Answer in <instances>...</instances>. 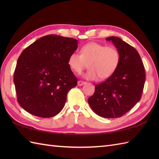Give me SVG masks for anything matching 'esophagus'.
Wrapping results in <instances>:
<instances>
[{
	"instance_id": "esophagus-1",
	"label": "esophagus",
	"mask_w": 159,
	"mask_h": 159,
	"mask_svg": "<svg viewBox=\"0 0 159 159\" xmlns=\"http://www.w3.org/2000/svg\"><path fill=\"white\" fill-rule=\"evenodd\" d=\"M85 83H86V82H85V81H83V80H79V81H78V85L81 86V85H85Z\"/></svg>"
}]
</instances>
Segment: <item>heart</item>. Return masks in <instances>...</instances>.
I'll use <instances>...</instances> for the list:
<instances>
[{"label": "heart", "mask_w": 159, "mask_h": 159, "mask_svg": "<svg viewBox=\"0 0 159 159\" xmlns=\"http://www.w3.org/2000/svg\"><path fill=\"white\" fill-rule=\"evenodd\" d=\"M120 61V54L114 46L92 42L80 48V54L72 52L68 58V64L74 72L80 73L88 63L89 70L85 74L87 79H107L116 72Z\"/></svg>", "instance_id": "heart-1"}]
</instances>
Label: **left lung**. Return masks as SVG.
Here are the masks:
<instances>
[{
  "label": "left lung",
  "mask_w": 159,
  "mask_h": 159,
  "mask_svg": "<svg viewBox=\"0 0 159 159\" xmlns=\"http://www.w3.org/2000/svg\"><path fill=\"white\" fill-rule=\"evenodd\" d=\"M120 54L116 72L105 81L97 84L93 95L88 98L92 110L106 118L120 117L141 99L146 74L137 50L117 37H109Z\"/></svg>",
  "instance_id": "1"
}]
</instances>
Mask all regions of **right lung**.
Masks as SVG:
<instances>
[{
    "label": "right lung",
    "mask_w": 159,
    "mask_h": 159,
    "mask_svg": "<svg viewBox=\"0 0 159 159\" xmlns=\"http://www.w3.org/2000/svg\"><path fill=\"white\" fill-rule=\"evenodd\" d=\"M78 48L75 39L48 35L39 38L20 55L13 76L20 105L33 116L51 117L65 105L67 94L78 79L68 64Z\"/></svg>",
    "instance_id": "1"
}]
</instances>
